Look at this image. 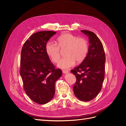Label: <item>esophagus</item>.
I'll return each mask as SVG.
<instances>
[{"label": "esophagus", "mask_w": 126, "mask_h": 126, "mask_svg": "<svg viewBox=\"0 0 126 126\" xmlns=\"http://www.w3.org/2000/svg\"><path fill=\"white\" fill-rule=\"evenodd\" d=\"M63 74H67V73H68V72H69V71H68V70H63Z\"/></svg>", "instance_id": "1"}]
</instances>
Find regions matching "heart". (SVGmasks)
Returning <instances> with one entry per match:
<instances>
[{
	"instance_id": "b5f03b06",
	"label": "heart",
	"mask_w": 126,
	"mask_h": 126,
	"mask_svg": "<svg viewBox=\"0 0 126 126\" xmlns=\"http://www.w3.org/2000/svg\"><path fill=\"white\" fill-rule=\"evenodd\" d=\"M57 44L49 41L46 46V51L54 63H57L60 57V50L66 48V57L60 59L57 66L62 69H68L74 65L75 62L79 63L82 62L88 51L87 41L82 38L71 33L62 34L57 39Z\"/></svg>"
}]
</instances>
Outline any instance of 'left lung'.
<instances>
[{"label": "left lung", "mask_w": 126, "mask_h": 126, "mask_svg": "<svg viewBox=\"0 0 126 126\" xmlns=\"http://www.w3.org/2000/svg\"><path fill=\"white\" fill-rule=\"evenodd\" d=\"M81 32L88 37L89 46L87 55L79 66L71 70L76 78L74 94L79 100L89 101L100 91L105 77V53L100 39L94 32Z\"/></svg>", "instance_id": "1"}]
</instances>
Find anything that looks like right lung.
Listing matches in <instances>:
<instances>
[{
  "label": "right lung",
  "instance_id": "right-lung-1",
  "mask_svg": "<svg viewBox=\"0 0 126 126\" xmlns=\"http://www.w3.org/2000/svg\"><path fill=\"white\" fill-rule=\"evenodd\" d=\"M55 32H37L27 40L20 57V76L24 90L31 99L38 104L50 101L55 93V82L62 76L56 69L46 51V46Z\"/></svg>",
  "mask_w": 126,
  "mask_h": 126
}]
</instances>
